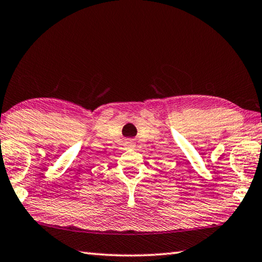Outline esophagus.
Listing matches in <instances>:
<instances>
[{
  "mask_svg": "<svg viewBox=\"0 0 262 262\" xmlns=\"http://www.w3.org/2000/svg\"><path fill=\"white\" fill-rule=\"evenodd\" d=\"M125 146L128 147V148L135 147L134 140H132V138H126V140H125Z\"/></svg>",
  "mask_w": 262,
  "mask_h": 262,
  "instance_id": "obj_1",
  "label": "esophagus"
}]
</instances>
